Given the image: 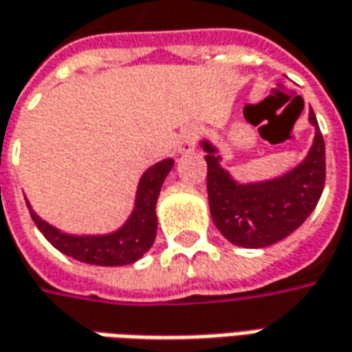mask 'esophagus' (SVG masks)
Instances as JSON below:
<instances>
[{"label": "esophagus", "mask_w": 352, "mask_h": 352, "mask_svg": "<svg viewBox=\"0 0 352 352\" xmlns=\"http://www.w3.org/2000/svg\"><path fill=\"white\" fill-rule=\"evenodd\" d=\"M198 127L194 125H188L184 127L181 135H179V144H177V151L179 154H190V152L196 148V142H198Z\"/></svg>", "instance_id": "34e87169"}]
</instances>
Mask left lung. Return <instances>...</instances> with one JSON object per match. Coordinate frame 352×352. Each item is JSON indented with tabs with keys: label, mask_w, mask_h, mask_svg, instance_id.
Instances as JSON below:
<instances>
[{
	"label": "left lung",
	"mask_w": 352,
	"mask_h": 352,
	"mask_svg": "<svg viewBox=\"0 0 352 352\" xmlns=\"http://www.w3.org/2000/svg\"><path fill=\"white\" fill-rule=\"evenodd\" d=\"M311 148L301 164L284 175L240 183L221 166L217 146L208 139L200 142L208 162V198L219 232L240 248H267L299 228L320 200L326 179V151L313 110Z\"/></svg>",
	"instance_id": "left-lung-1"
}]
</instances>
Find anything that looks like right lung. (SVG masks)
I'll return each instance as SVG.
<instances>
[{
    "label": "right lung",
    "instance_id": "right-lung-1",
    "mask_svg": "<svg viewBox=\"0 0 352 352\" xmlns=\"http://www.w3.org/2000/svg\"><path fill=\"white\" fill-rule=\"evenodd\" d=\"M175 166V160L166 158L148 168L139 179L135 206L131 215L124 225L107 234H70L63 232L60 228L49 225L47 221L39 217L32 210L30 201L26 206L30 215L39 228V232L55 245L58 252H63L76 261L97 265V267H122L139 261L144 253L148 252L156 238L158 217H156V201H158L162 184L166 177Z\"/></svg>",
    "mask_w": 352,
    "mask_h": 352
}]
</instances>
